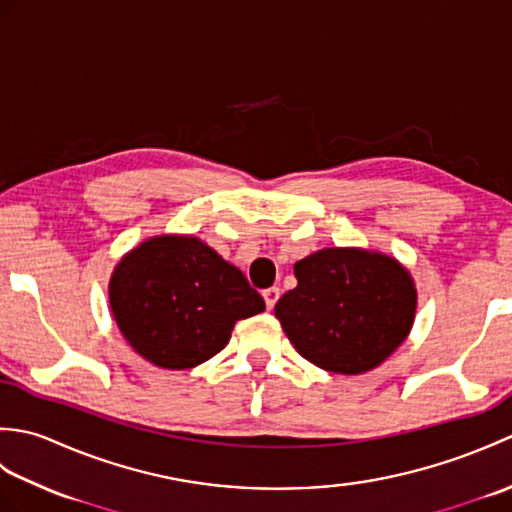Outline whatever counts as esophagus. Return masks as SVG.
<instances>
[{
    "mask_svg": "<svg viewBox=\"0 0 512 512\" xmlns=\"http://www.w3.org/2000/svg\"><path fill=\"white\" fill-rule=\"evenodd\" d=\"M279 295H281V290L279 288H268V290H264V301H266V308L268 310H273L275 308V303H277V299H279Z\"/></svg>",
    "mask_w": 512,
    "mask_h": 512,
    "instance_id": "34e87169",
    "label": "esophagus"
}]
</instances>
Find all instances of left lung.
<instances>
[{"mask_svg":"<svg viewBox=\"0 0 512 512\" xmlns=\"http://www.w3.org/2000/svg\"><path fill=\"white\" fill-rule=\"evenodd\" d=\"M297 288L277 301L295 350L325 372L356 376L407 339L418 292L396 257L367 248H321L295 264Z\"/></svg>","mask_w":512,"mask_h":512,"instance_id":"left-lung-1","label":"left lung"}]
</instances>
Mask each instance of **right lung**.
Wrapping results in <instances>:
<instances>
[{
	"instance_id": "1",
	"label": "right lung",
	"mask_w": 512,
	"mask_h": 512,
	"mask_svg": "<svg viewBox=\"0 0 512 512\" xmlns=\"http://www.w3.org/2000/svg\"><path fill=\"white\" fill-rule=\"evenodd\" d=\"M110 308L134 352L162 369H191L222 352L239 319L266 310L242 270L195 235L149 237L110 277Z\"/></svg>"
}]
</instances>
